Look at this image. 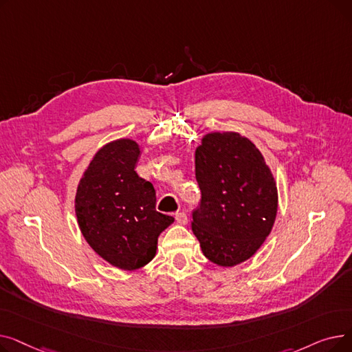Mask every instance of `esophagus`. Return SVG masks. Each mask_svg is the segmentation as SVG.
I'll use <instances>...</instances> for the list:
<instances>
[{"label": "esophagus", "mask_w": 352, "mask_h": 352, "mask_svg": "<svg viewBox=\"0 0 352 352\" xmlns=\"http://www.w3.org/2000/svg\"><path fill=\"white\" fill-rule=\"evenodd\" d=\"M175 221H177L178 224H181V226H186L188 223V217H187V214L184 212V211H179V212L175 214Z\"/></svg>", "instance_id": "esophagus-1"}]
</instances>
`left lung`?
<instances>
[{
	"instance_id": "left-lung-1",
	"label": "left lung",
	"mask_w": 352,
	"mask_h": 352,
	"mask_svg": "<svg viewBox=\"0 0 352 352\" xmlns=\"http://www.w3.org/2000/svg\"><path fill=\"white\" fill-rule=\"evenodd\" d=\"M201 204L192 232L202 254L219 267L247 261L270 235L278 191L270 166L251 140L238 133H210L195 150Z\"/></svg>"
}]
</instances>
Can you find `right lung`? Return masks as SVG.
<instances>
[{"label": "right lung", "instance_id": "1", "mask_svg": "<svg viewBox=\"0 0 352 352\" xmlns=\"http://www.w3.org/2000/svg\"><path fill=\"white\" fill-rule=\"evenodd\" d=\"M140 145L129 138L105 144L78 182L76 214L81 234L102 260L134 271L155 256L160 234L174 218L155 210V190L135 173Z\"/></svg>", "mask_w": 352, "mask_h": 352}]
</instances>
